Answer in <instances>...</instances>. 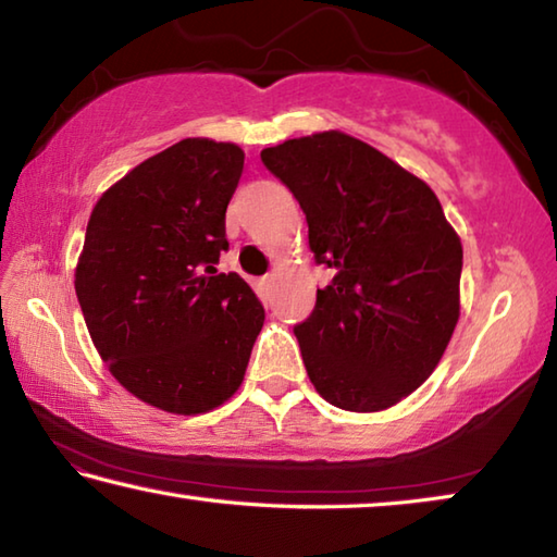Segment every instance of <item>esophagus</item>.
<instances>
[{
  "mask_svg": "<svg viewBox=\"0 0 557 557\" xmlns=\"http://www.w3.org/2000/svg\"><path fill=\"white\" fill-rule=\"evenodd\" d=\"M272 282H275V275H265V277H260V285H262V287H270Z\"/></svg>",
  "mask_w": 557,
  "mask_h": 557,
  "instance_id": "34e87169",
  "label": "esophagus"
}]
</instances>
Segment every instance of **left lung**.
Returning <instances> with one entry per match:
<instances>
[{
  "label": "left lung",
  "instance_id": "obj_1",
  "mask_svg": "<svg viewBox=\"0 0 557 557\" xmlns=\"http://www.w3.org/2000/svg\"><path fill=\"white\" fill-rule=\"evenodd\" d=\"M334 268L295 326L317 393L348 412H381L437 369L459 322L461 240L435 191L379 149L326 129L260 152Z\"/></svg>",
  "mask_w": 557,
  "mask_h": 557
}]
</instances>
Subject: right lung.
I'll use <instances>...</instances> for the list:
<instances>
[{
  "mask_svg": "<svg viewBox=\"0 0 557 557\" xmlns=\"http://www.w3.org/2000/svg\"><path fill=\"white\" fill-rule=\"evenodd\" d=\"M245 152L186 137L100 196L75 265V295L108 371L172 414L219 408L240 388L265 309L219 275L225 209Z\"/></svg>",
  "mask_w": 557,
  "mask_h": 557,
  "instance_id": "add662e5",
  "label": "right lung"
}]
</instances>
